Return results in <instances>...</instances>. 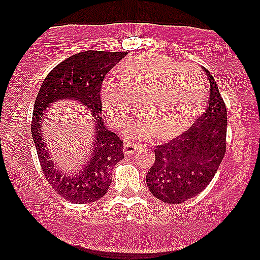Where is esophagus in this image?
<instances>
[{
	"mask_svg": "<svg viewBox=\"0 0 260 260\" xmlns=\"http://www.w3.org/2000/svg\"><path fill=\"white\" fill-rule=\"evenodd\" d=\"M144 145L142 144H137V143H130V142H127V143L124 144V148H123V152L125 155H133L135 152L141 150V149H143Z\"/></svg>",
	"mask_w": 260,
	"mask_h": 260,
	"instance_id": "esophagus-1",
	"label": "esophagus"
}]
</instances>
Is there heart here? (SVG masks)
I'll list each match as a JSON object with an SVG mask.
<instances>
[{
    "label": "heart",
    "mask_w": 260,
    "mask_h": 260,
    "mask_svg": "<svg viewBox=\"0 0 260 260\" xmlns=\"http://www.w3.org/2000/svg\"><path fill=\"white\" fill-rule=\"evenodd\" d=\"M101 97L106 115L119 129L131 122L142 98L145 111L131 129V136L144 138L155 133L159 140H168L195 122L207 90L194 66L148 53L124 62L118 78L102 84Z\"/></svg>",
    "instance_id": "1"
}]
</instances>
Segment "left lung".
<instances>
[{"instance_id":"8db88e82","label":"left lung","mask_w":260,"mask_h":260,"mask_svg":"<svg viewBox=\"0 0 260 260\" xmlns=\"http://www.w3.org/2000/svg\"><path fill=\"white\" fill-rule=\"evenodd\" d=\"M208 106L189 129L154 150L155 163L147 174V186L158 200L181 204L208 186L226 152L227 111L212 74Z\"/></svg>"}]
</instances>
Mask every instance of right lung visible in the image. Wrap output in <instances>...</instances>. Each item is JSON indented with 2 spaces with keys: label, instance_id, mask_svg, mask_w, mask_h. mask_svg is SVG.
I'll list each match as a JSON object with an SVG mask.
<instances>
[{
  "label": "right lung",
  "instance_id": "obj_1",
  "mask_svg": "<svg viewBox=\"0 0 260 260\" xmlns=\"http://www.w3.org/2000/svg\"><path fill=\"white\" fill-rule=\"evenodd\" d=\"M126 54V52L105 51L77 53L47 74L35 99L30 131L41 169L53 189L70 202L88 204L104 197L111 183L113 167L124 158L123 141L106 129L99 113L102 111L103 80ZM59 99H71L83 104L95 115L98 127L91 159L79 174L72 178L55 168L42 138L41 125L48 105Z\"/></svg>",
  "mask_w": 260,
  "mask_h": 260
}]
</instances>
